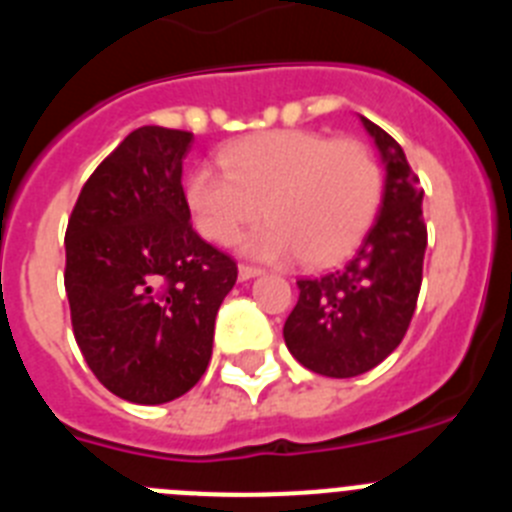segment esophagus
<instances>
[{
    "label": "esophagus",
    "mask_w": 512,
    "mask_h": 512,
    "mask_svg": "<svg viewBox=\"0 0 512 512\" xmlns=\"http://www.w3.org/2000/svg\"><path fill=\"white\" fill-rule=\"evenodd\" d=\"M259 274H261L259 266H251V264H241V266H238V279H241V282H246V279H253V277H259Z\"/></svg>",
    "instance_id": "1"
}]
</instances>
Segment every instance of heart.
Returning a JSON list of instances; mask_svg holds the SVG:
<instances>
[{
  "mask_svg": "<svg viewBox=\"0 0 512 512\" xmlns=\"http://www.w3.org/2000/svg\"><path fill=\"white\" fill-rule=\"evenodd\" d=\"M220 164L189 174L194 225L207 241L233 246L261 215L271 217L246 241L259 259L338 264L372 228L382 202V166L354 138L269 130L225 146Z\"/></svg>",
  "mask_w": 512,
  "mask_h": 512,
  "instance_id": "b5f03b06",
  "label": "heart"
}]
</instances>
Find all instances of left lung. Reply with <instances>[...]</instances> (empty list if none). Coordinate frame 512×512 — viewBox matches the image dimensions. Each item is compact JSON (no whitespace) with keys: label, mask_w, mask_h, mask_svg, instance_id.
I'll use <instances>...</instances> for the list:
<instances>
[{"label":"left lung","mask_w":512,"mask_h":512,"mask_svg":"<svg viewBox=\"0 0 512 512\" xmlns=\"http://www.w3.org/2000/svg\"><path fill=\"white\" fill-rule=\"evenodd\" d=\"M361 122L387 169L379 215L341 269L297 282L300 300L284 323L289 354L336 379L369 372L400 346L418 305L428 246L423 189L405 151L372 120Z\"/></svg>","instance_id":"8db88e82"}]
</instances>
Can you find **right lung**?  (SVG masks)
I'll return each instance as SVG.
<instances>
[{
  "mask_svg": "<svg viewBox=\"0 0 512 512\" xmlns=\"http://www.w3.org/2000/svg\"><path fill=\"white\" fill-rule=\"evenodd\" d=\"M187 130L143 125L94 169L66 228L71 325L94 377L138 405L200 382L238 266L192 228Z\"/></svg>",
  "mask_w": 512,
  "mask_h": 512,
  "instance_id": "add662e5",
  "label": "right lung"
}]
</instances>
